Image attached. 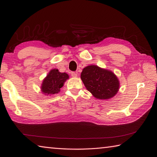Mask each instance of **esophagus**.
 I'll return each instance as SVG.
<instances>
[{
  "label": "esophagus",
  "mask_w": 157,
  "mask_h": 157,
  "mask_svg": "<svg viewBox=\"0 0 157 157\" xmlns=\"http://www.w3.org/2000/svg\"><path fill=\"white\" fill-rule=\"evenodd\" d=\"M71 76H72L73 77L75 78V77H77V73H76L75 72H72V73H71Z\"/></svg>",
  "instance_id": "obj_1"
}]
</instances>
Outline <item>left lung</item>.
<instances>
[{
	"label": "left lung",
	"instance_id": "8db88e82",
	"mask_svg": "<svg viewBox=\"0 0 157 157\" xmlns=\"http://www.w3.org/2000/svg\"><path fill=\"white\" fill-rule=\"evenodd\" d=\"M80 78L88 91L98 99H109L118 93L120 82L110 70L92 65L84 67Z\"/></svg>",
	"mask_w": 157,
	"mask_h": 157
}]
</instances>
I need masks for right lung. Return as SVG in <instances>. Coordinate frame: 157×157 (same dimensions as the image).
Segmentation results:
<instances>
[{"label":"right lung","instance_id":"1","mask_svg":"<svg viewBox=\"0 0 157 157\" xmlns=\"http://www.w3.org/2000/svg\"><path fill=\"white\" fill-rule=\"evenodd\" d=\"M69 78V75L66 73H61L57 69H52L42 80L41 92L46 96L58 94Z\"/></svg>","mask_w":157,"mask_h":157}]
</instances>
